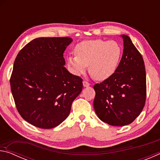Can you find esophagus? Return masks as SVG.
<instances>
[{
	"label": "esophagus",
	"mask_w": 160,
	"mask_h": 160,
	"mask_svg": "<svg viewBox=\"0 0 160 160\" xmlns=\"http://www.w3.org/2000/svg\"><path fill=\"white\" fill-rule=\"evenodd\" d=\"M82 84H83V86L85 87V88H87V87H89L90 85V84L87 82V81H83Z\"/></svg>",
	"instance_id": "1"
}]
</instances>
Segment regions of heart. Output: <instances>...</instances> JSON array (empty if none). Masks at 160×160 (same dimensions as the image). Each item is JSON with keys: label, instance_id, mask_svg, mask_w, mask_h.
<instances>
[{"label": "heart", "instance_id": "b5f03b06", "mask_svg": "<svg viewBox=\"0 0 160 160\" xmlns=\"http://www.w3.org/2000/svg\"><path fill=\"white\" fill-rule=\"evenodd\" d=\"M75 52L76 56L67 58L71 71L80 75L89 66L92 77L101 81L109 78L116 72L122 56V48L115 41L92 39L79 43Z\"/></svg>", "mask_w": 160, "mask_h": 160}]
</instances>
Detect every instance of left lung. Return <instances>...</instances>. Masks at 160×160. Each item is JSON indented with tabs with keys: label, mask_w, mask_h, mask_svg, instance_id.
<instances>
[{
	"label": "left lung",
	"mask_w": 160,
	"mask_h": 160,
	"mask_svg": "<svg viewBox=\"0 0 160 160\" xmlns=\"http://www.w3.org/2000/svg\"><path fill=\"white\" fill-rule=\"evenodd\" d=\"M123 56L112 76L94 86V109L100 120L111 126L131 123L140 115L146 99V73L141 54L127 35Z\"/></svg>",
	"instance_id": "1"
}]
</instances>
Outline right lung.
I'll use <instances>...</instances> for the list:
<instances>
[{"label":"right lung","mask_w":160,"mask_h":160,"mask_svg":"<svg viewBox=\"0 0 160 160\" xmlns=\"http://www.w3.org/2000/svg\"><path fill=\"white\" fill-rule=\"evenodd\" d=\"M68 37H39L15 58L10 87L18 112L38 128L49 129L66 120L82 90V80L68 72L63 53Z\"/></svg>","instance_id":"add662e5"}]
</instances>
